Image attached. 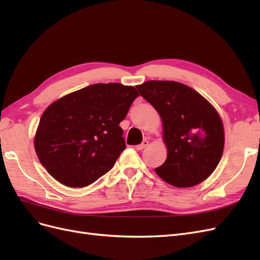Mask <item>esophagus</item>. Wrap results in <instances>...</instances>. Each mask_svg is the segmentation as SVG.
I'll return each mask as SVG.
<instances>
[{"label":"esophagus","instance_id":"obj_1","mask_svg":"<svg viewBox=\"0 0 260 260\" xmlns=\"http://www.w3.org/2000/svg\"><path fill=\"white\" fill-rule=\"evenodd\" d=\"M147 145H148V141H147V140H144L142 143L137 145V149H139V151H142V149H144Z\"/></svg>","mask_w":260,"mask_h":260}]
</instances>
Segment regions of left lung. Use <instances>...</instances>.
Instances as JSON below:
<instances>
[{
	"label": "left lung",
	"instance_id": "left-lung-1",
	"mask_svg": "<svg viewBox=\"0 0 260 260\" xmlns=\"http://www.w3.org/2000/svg\"><path fill=\"white\" fill-rule=\"evenodd\" d=\"M158 112L167 159L155 172L176 187L206 180L221 159L224 130L216 108L190 86L176 81H146L137 86Z\"/></svg>",
	"mask_w": 260,
	"mask_h": 260
}]
</instances>
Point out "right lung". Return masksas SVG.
<instances>
[{
    "mask_svg": "<svg viewBox=\"0 0 260 260\" xmlns=\"http://www.w3.org/2000/svg\"><path fill=\"white\" fill-rule=\"evenodd\" d=\"M139 96L135 86L96 83L55 101L35 137L38 158L69 187H83L111 170L125 148L119 123Z\"/></svg>",
    "mask_w": 260,
    "mask_h": 260,
    "instance_id": "obj_1",
    "label": "right lung"
}]
</instances>
